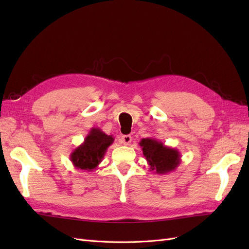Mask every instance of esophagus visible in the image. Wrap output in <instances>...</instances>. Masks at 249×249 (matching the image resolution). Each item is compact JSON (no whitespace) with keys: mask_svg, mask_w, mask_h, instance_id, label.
<instances>
[{"mask_svg":"<svg viewBox=\"0 0 249 249\" xmlns=\"http://www.w3.org/2000/svg\"><path fill=\"white\" fill-rule=\"evenodd\" d=\"M120 140H122V143L124 145H130V143L132 142V136L131 135H124Z\"/></svg>","mask_w":249,"mask_h":249,"instance_id":"esophagus-1","label":"esophagus"}]
</instances>
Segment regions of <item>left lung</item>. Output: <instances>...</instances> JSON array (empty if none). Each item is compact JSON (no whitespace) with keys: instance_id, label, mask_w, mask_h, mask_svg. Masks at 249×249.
I'll return each instance as SVG.
<instances>
[{"instance_id":"8db88e82","label":"left lung","mask_w":249,"mask_h":249,"mask_svg":"<svg viewBox=\"0 0 249 249\" xmlns=\"http://www.w3.org/2000/svg\"><path fill=\"white\" fill-rule=\"evenodd\" d=\"M143 156L149 166V171L158 175H166L176 170L180 163L178 149L164 145L156 138H142L139 142Z\"/></svg>"}]
</instances>
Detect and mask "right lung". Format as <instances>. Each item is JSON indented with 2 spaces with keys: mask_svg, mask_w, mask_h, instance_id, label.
Returning <instances> with one entry per match:
<instances>
[{
  "mask_svg": "<svg viewBox=\"0 0 249 249\" xmlns=\"http://www.w3.org/2000/svg\"><path fill=\"white\" fill-rule=\"evenodd\" d=\"M114 138L112 135L105 134L99 127H92L89 131L84 142L72 150L71 161L77 169L93 171L103 161L108 147Z\"/></svg>",
  "mask_w": 249,
  "mask_h": 249,
  "instance_id": "add662e5",
  "label": "right lung"
}]
</instances>
